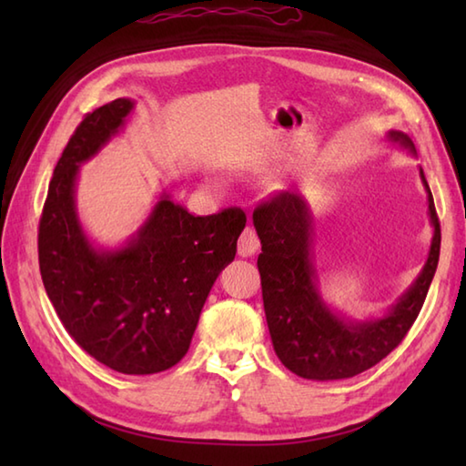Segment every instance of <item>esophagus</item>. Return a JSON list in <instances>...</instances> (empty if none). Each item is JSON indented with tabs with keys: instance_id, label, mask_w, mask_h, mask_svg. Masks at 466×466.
<instances>
[{
	"instance_id": "esophagus-1",
	"label": "esophagus",
	"mask_w": 466,
	"mask_h": 466,
	"mask_svg": "<svg viewBox=\"0 0 466 466\" xmlns=\"http://www.w3.org/2000/svg\"><path fill=\"white\" fill-rule=\"evenodd\" d=\"M260 250V240L252 228H246V230L240 234L238 240V254L242 258H248V256H254L256 252Z\"/></svg>"
}]
</instances>
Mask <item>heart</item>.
I'll return each instance as SVG.
<instances>
[{
    "mask_svg": "<svg viewBox=\"0 0 466 466\" xmlns=\"http://www.w3.org/2000/svg\"><path fill=\"white\" fill-rule=\"evenodd\" d=\"M216 186H218V187H222V182H220V180H216Z\"/></svg>",
    "mask_w": 466,
    "mask_h": 466,
    "instance_id": "heart-1",
    "label": "heart"
}]
</instances>
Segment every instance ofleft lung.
Returning <instances> with one entry per match:
<instances>
[{
	"mask_svg": "<svg viewBox=\"0 0 466 466\" xmlns=\"http://www.w3.org/2000/svg\"><path fill=\"white\" fill-rule=\"evenodd\" d=\"M386 140L417 156L410 137L389 130ZM432 240L422 270L382 316L350 319L322 299L314 264V224L300 192H280L254 210L252 222L262 244L258 270L262 300L274 352L286 369L309 380H342L369 370L407 336L427 299L441 254V224L427 177Z\"/></svg>",
	"mask_w": 466,
	"mask_h": 466,
	"instance_id": "1",
	"label": "left lung"
}]
</instances>
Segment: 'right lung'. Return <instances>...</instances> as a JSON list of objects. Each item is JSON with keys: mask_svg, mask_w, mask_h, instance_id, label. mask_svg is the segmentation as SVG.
Returning <instances> with one entry per match:
<instances>
[{"mask_svg": "<svg viewBox=\"0 0 466 466\" xmlns=\"http://www.w3.org/2000/svg\"><path fill=\"white\" fill-rule=\"evenodd\" d=\"M130 97L84 117L59 157L39 220L44 289L72 339L122 374L172 369L190 349L204 302L234 260L246 214L194 216L166 190L137 230L114 248L90 238L77 214L82 164L124 130Z\"/></svg>", "mask_w": 466, "mask_h": 466, "instance_id": "right-lung-1", "label": "right lung"}]
</instances>
